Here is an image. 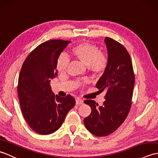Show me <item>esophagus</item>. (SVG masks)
<instances>
[{
	"label": "esophagus",
	"instance_id": "1",
	"mask_svg": "<svg viewBox=\"0 0 158 158\" xmlns=\"http://www.w3.org/2000/svg\"><path fill=\"white\" fill-rule=\"evenodd\" d=\"M83 103V100L81 98H77L76 99V105H81Z\"/></svg>",
	"mask_w": 158,
	"mask_h": 158
}]
</instances>
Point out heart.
Here are the masks:
<instances>
[{
	"instance_id": "1",
	"label": "heart",
	"mask_w": 158,
	"mask_h": 158,
	"mask_svg": "<svg viewBox=\"0 0 158 158\" xmlns=\"http://www.w3.org/2000/svg\"><path fill=\"white\" fill-rule=\"evenodd\" d=\"M71 55L74 58L87 65L88 69L96 75H101L108 66L107 56L100 52L98 47L91 43L83 42L73 47ZM69 65V61L65 57L60 56L57 60L56 68L60 73H64Z\"/></svg>"
}]
</instances>
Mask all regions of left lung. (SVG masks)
<instances>
[{
	"mask_svg": "<svg viewBox=\"0 0 158 158\" xmlns=\"http://www.w3.org/2000/svg\"><path fill=\"white\" fill-rule=\"evenodd\" d=\"M105 42L109 64L96 87L106 90L105 100L99 106L94 100L84 102L91 107V113L84 119L85 126L96 136L109 135L125 121L131 107L135 85V74L130 56L119 43L109 37Z\"/></svg>",
	"mask_w": 158,
	"mask_h": 158,
	"instance_id": "8db88e82",
	"label": "left lung"
}]
</instances>
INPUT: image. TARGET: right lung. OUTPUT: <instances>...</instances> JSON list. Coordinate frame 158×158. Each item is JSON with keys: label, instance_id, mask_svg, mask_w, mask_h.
<instances>
[{"label": "right lung", "instance_id": "right-lung-1", "mask_svg": "<svg viewBox=\"0 0 158 158\" xmlns=\"http://www.w3.org/2000/svg\"><path fill=\"white\" fill-rule=\"evenodd\" d=\"M70 41L51 40L41 43L23 62L18 79V93L23 116L39 135L56 132L75 105L70 95L55 96L50 81L58 75L56 64L60 53Z\"/></svg>", "mask_w": 158, "mask_h": 158}]
</instances>
